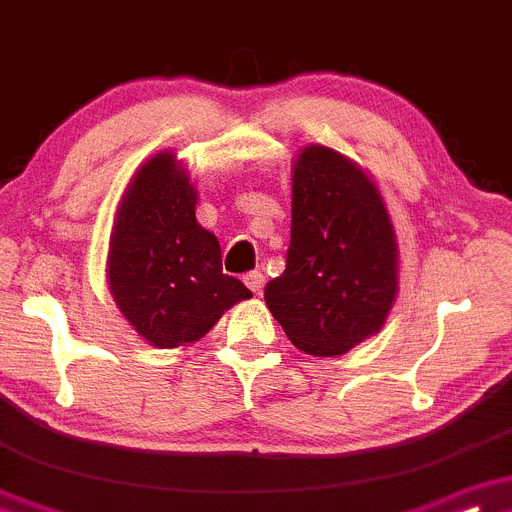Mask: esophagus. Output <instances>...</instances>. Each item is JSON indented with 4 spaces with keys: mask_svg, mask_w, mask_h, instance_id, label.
I'll return each instance as SVG.
<instances>
[{
    "mask_svg": "<svg viewBox=\"0 0 512 512\" xmlns=\"http://www.w3.org/2000/svg\"><path fill=\"white\" fill-rule=\"evenodd\" d=\"M244 283L249 285L251 293L261 295L263 293V283H266V276H263V271H251V273H246Z\"/></svg>",
    "mask_w": 512,
    "mask_h": 512,
    "instance_id": "34e87169",
    "label": "esophagus"
}]
</instances>
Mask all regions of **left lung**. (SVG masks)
<instances>
[{
    "instance_id": "obj_1",
    "label": "left lung",
    "mask_w": 512,
    "mask_h": 512,
    "mask_svg": "<svg viewBox=\"0 0 512 512\" xmlns=\"http://www.w3.org/2000/svg\"><path fill=\"white\" fill-rule=\"evenodd\" d=\"M290 249L266 285L268 310L312 356H339L381 332L398 298V236L376 180L329 146L293 161Z\"/></svg>"
}]
</instances>
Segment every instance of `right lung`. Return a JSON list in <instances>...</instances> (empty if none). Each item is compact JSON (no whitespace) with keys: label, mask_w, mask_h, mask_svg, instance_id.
<instances>
[{"label":"right lung","mask_w":512,"mask_h":512,"mask_svg":"<svg viewBox=\"0 0 512 512\" xmlns=\"http://www.w3.org/2000/svg\"><path fill=\"white\" fill-rule=\"evenodd\" d=\"M197 188L173 151L131 175L107 251V283L124 320L156 349L195 344L251 290L222 273L217 236L195 217Z\"/></svg>","instance_id":"right-lung-1"}]
</instances>
